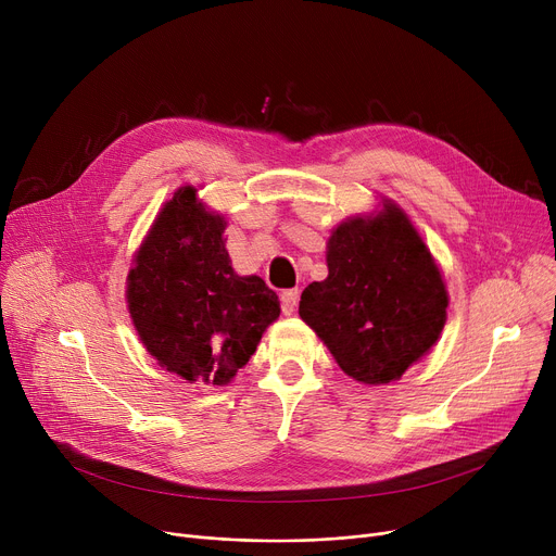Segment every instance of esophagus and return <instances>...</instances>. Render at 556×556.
<instances>
[{
	"label": "esophagus",
	"instance_id": "obj_1",
	"mask_svg": "<svg viewBox=\"0 0 556 556\" xmlns=\"http://www.w3.org/2000/svg\"><path fill=\"white\" fill-rule=\"evenodd\" d=\"M298 302H300V290H298V288L283 290V293H281V311H283L286 315H293V313H295Z\"/></svg>",
	"mask_w": 556,
	"mask_h": 556
}]
</instances>
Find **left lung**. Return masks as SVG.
<instances>
[{
  "label": "left lung",
  "mask_w": 556,
  "mask_h": 556,
  "mask_svg": "<svg viewBox=\"0 0 556 556\" xmlns=\"http://www.w3.org/2000/svg\"><path fill=\"white\" fill-rule=\"evenodd\" d=\"M329 277L304 288L300 315L344 374L383 386L440 338L448 295L440 268L407 216L342 223L329 239Z\"/></svg>",
  "instance_id": "obj_1"
}]
</instances>
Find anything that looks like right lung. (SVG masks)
I'll return each instance as SVG.
<instances>
[{
  "instance_id": "1",
  "label": "right lung",
  "mask_w": 556,
  "mask_h": 556,
  "mask_svg": "<svg viewBox=\"0 0 556 556\" xmlns=\"http://www.w3.org/2000/svg\"><path fill=\"white\" fill-rule=\"evenodd\" d=\"M223 231L225 220L204 212L193 187L175 191L128 275V308L141 342L189 383H229L279 317L266 281L233 273Z\"/></svg>"
}]
</instances>
